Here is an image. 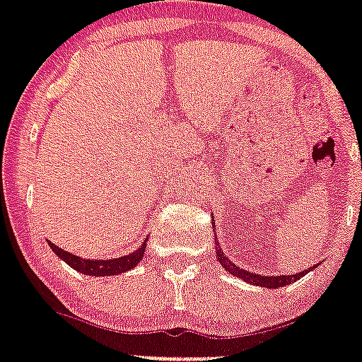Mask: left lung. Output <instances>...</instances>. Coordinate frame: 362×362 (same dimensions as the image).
<instances>
[{
	"label": "left lung",
	"instance_id": "1",
	"mask_svg": "<svg viewBox=\"0 0 362 362\" xmlns=\"http://www.w3.org/2000/svg\"><path fill=\"white\" fill-rule=\"evenodd\" d=\"M216 255H217V260L221 264L225 269H227L230 275L234 277L242 279L245 283H251V284H257V286H264V288H281V286H286V284H292L296 281H299L301 277H305L308 272H310V267L308 269H303V272L296 273V275H258V273H251L247 269H240V266L234 262L228 260V257H225V252L223 249L219 247V243H216ZM316 266H313V269Z\"/></svg>",
	"mask_w": 362,
	"mask_h": 362
}]
</instances>
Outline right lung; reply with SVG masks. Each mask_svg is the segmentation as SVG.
Wrapping results in <instances>:
<instances>
[{"label":"right lung","instance_id":"right-lung-1","mask_svg":"<svg viewBox=\"0 0 362 362\" xmlns=\"http://www.w3.org/2000/svg\"><path fill=\"white\" fill-rule=\"evenodd\" d=\"M148 240V238H146ZM146 240L141 243V247L134 252H128L124 257L111 258V260H89V258L76 257L72 252L64 251V249L57 247L55 243L48 242L49 249L57 255L61 260L69 264L72 269L83 273V275H93V277H111V275H119V273L130 272L137 264L143 260L146 249Z\"/></svg>","mask_w":362,"mask_h":362}]
</instances>
